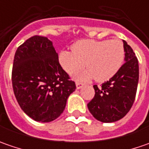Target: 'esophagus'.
Returning <instances> with one entry per match:
<instances>
[{
    "label": "esophagus",
    "instance_id": "1",
    "mask_svg": "<svg viewBox=\"0 0 149 149\" xmlns=\"http://www.w3.org/2000/svg\"><path fill=\"white\" fill-rule=\"evenodd\" d=\"M83 86H84V84L79 83V82H76V89H81Z\"/></svg>",
    "mask_w": 149,
    "mask_h": 149
}]
</instances>
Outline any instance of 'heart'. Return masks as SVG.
Here are the masks:
<instances>
[{
  "label": "heart",
  "instance_id": "1",
  "mask_svg": "<svg viewBox=\"0 0 149 149\" xmlns=\"http://www.w3.org/2000/svg\"><path fill=\"white\" fill-rule=\"evenodd\" d=\"M71 49L61 50L58 62L69 74L79 71L85 62L88 68L75 74L78 80H109L120 70L124 60L123 45L118 40H83L74 44Z\"/></svg>",
  "mask_w": 149,
  "mask_h": 149
}]
</instances>
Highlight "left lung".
I'll return each mask as SVG.
<instances>
[{
    "label": "left lung",
    "instance_id": "1",
    "mask_svg": "<svg viewBox=\"0 0 149 149\" xmlns=\"http://www.w3.org/2000/svg\"><path fill=\"white\" fill-rule=\"evenodd\" d=\"M125 63L109 81L98 87L88 104L94 117L103 123H113L123 118L130 110L135 100L139 83V61L133 49L123 40Z\"/></svg>",
    "mask_w": 149,
    "mask_h": 149
}]
</instances>
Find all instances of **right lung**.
Masks as SVG:
<instances>
[{"label":"right lung","instance_id":"right-lung-1","mask_svg":"<svg viewBox=\"0 0 149 149\" xmlns=\"http://www.w3.org/2000/svg\"><path fill=\"white\" fill-rule=\"evenodd\" d=\"M12 86L21 109L32 119L49 123L65 110L76 86L58 62L52 42L35 36L16 49Z\"/></svg>","mask_w":149,"mask_h":149}]
</instances>
